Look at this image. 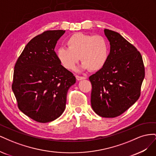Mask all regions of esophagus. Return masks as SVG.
Returning <instances> with one entry per match:
<instances>
[{"label": "esophagus", "mask_w": 156, "mask_h": 156, "mask_svg": "<svg viewBox=\"0 0 156 156\" xmlns=\"http://www.w3.org/2000/svg\"><path fill=\"white\" fill-rule=\"evenodd\" d=\"M76 79L78 81H80V80H83V79H85V77H83V76H79V75H76Z\"/></svg>", "instance_id": "obj_1"}]
</instances>
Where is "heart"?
Returning a JSON list of instances; mask_svg holds the SVG:
<instances>
[{
	"mask_svg": "<svg viewBox=\"0 0 156 156\" xmlns=\"http://www.w3.org/2000/svg\"><path fill=\"white\" fill-rule=\"evenodd\" d=\"M68 48H59L56 51L60 63L66 69H75L79 60L83 62L82 67L92 72L101 69L109 55V45L105 37L100 35L75 33L66 40Z\"/></svg>",
	"mask_w": 156,
	"mask_h": 156,
	"instance_id": "b5f03b06",
	"label": "heart"
}]
</instances>
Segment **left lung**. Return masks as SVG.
<instances>
[{
    "label": "left lung",
    "instance_id": "1",
    "mask_svg": "<svg viewBox=\"0 0 156 156\" xmlns=\"http://www.w3.org/2000/svg\"><path fill=\"white\" fill-rule=\"evenodd\" d=\"M104 32L111 50L105 65L89 77L91 105L99 116L114 118L139 98L145 71L142 56L133 45L116 32Z\"/></svg>",
    "mask_w": 156,
    "mask_h": 156
}]
</instances>
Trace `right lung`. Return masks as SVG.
Returning a JSON list of instances; mask_svg holds the SVG:
<instances>
[{"instance_id": "1", "label": "right lung", "mask_w": 156, "mask_h": 156, "mask_svg": "<svg viewBox=\"0 0 156 156\" xmlns=\"http://www.w3.org/2000/svg\"><path fill=\"white\" fill-rule=\"evenodd\" d=\"M65 30H47L27 44L14 66L12 88L20 110L40 123L53 121L66 108L69 88L76 82L55 48Z\"/></svg>"}]
</instances>
